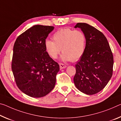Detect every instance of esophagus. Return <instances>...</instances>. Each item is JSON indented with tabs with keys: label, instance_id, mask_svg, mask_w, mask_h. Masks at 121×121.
<instances>
[{
	"label": "esophagus",
	"instance_id": "esophagus-1",
	"mask_svg": "<svg viewBox=\"0 0 121 121\" xmlns=\"http://www.w3.org/2000/svg\"><path fill=\"white\" fill-rule=\"evenodd\" d=\"M59 66H60V68L61 69H64L66 67V66L64 64H59Z\"/></svg>",
	"mask_w": 121,
	"mask_h": 121
}]
</instances>
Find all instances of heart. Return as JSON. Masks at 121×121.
<instances>
[{
  "label": "heart",
  "instance_id": "obj_1",
  "mask_svg": "<svg viewBox=\"0 0 121 121\" xmlns=\"http://www.w3.org/2000/svg\"><path fill=\"white\" fill-rule=\"evenodd\" d=\"M53 41L46 40L45 51L52 59H56L61 51L63 61H76L83 55L86 47V37L81 31L69 28H61L52 36Z\"/></svg>",
  "mask_w": 121,
  "mask_h": 121
}]
</instances>
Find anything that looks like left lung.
<instances>
[{
	"instance_id": "1",
	"label": "left lung",
	"mask_w": 121,
	"mask_h": 121,
	"mask_svg": "<svg viewBox=\"0 0 121 121\" xmlns=\"http://www.w3.org/2000/svg\"><path fill=\"white\" fill-rule=\"evenodd\" d=\"M86 37L83 54L76 64L74 82L80 91L95 94L104 88L112 75L113 55L107 38L102 32L86 23H78Z\"/></svg>"
}]
</instances>
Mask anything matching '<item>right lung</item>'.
<instances>
[{"label":"right lung","instance_id":"1","mask_svg":"<svg viewBox=\"0 0 121 121\" xmlns=\"http://www.w3.org/2000/svg\"><path fill=\"white\" fill-rule=\"evenodd\" d=\"M53 26L34 25L20 34L13 46L12 70L19 89L39 98L52 91L59 65L48 55L44 43Z\"/></svg>","mask_w":121,"mask_h":121}]
</instances>
